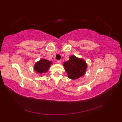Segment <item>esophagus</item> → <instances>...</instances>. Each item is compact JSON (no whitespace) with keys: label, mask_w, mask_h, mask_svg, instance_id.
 <instances>
[{"label":"esophagus","mask_w":122,"mask_h":122,"mask_svg":"<svg viewBox=\"0 0 122 122\" xmlns=\"http://www.w3.org/2000/svg\"><path fill=\"white\" fill-rule=\"evenodd\" d=\"M57 62L58 64H61V60H58V61H57Z\"/></svg>","instance_id":"esophagus-1"}]
</instances>
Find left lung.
<instances>
[{"label":"left lung","mask_w":122,"mask_h":122,"mask_svg":"<svg viewBox=\"0 0 122 122\" xmlns=\"http://www.w3.org/2000/svg\"><path fill=\"white\" fill-rule=\"evenodd\" d=\"M64 66L69 78L74 80L84 75L87 68L86 61L74 55L70 56L69 60L64 62Z\"/></svg>","instance_id":"1"}]
</instances>
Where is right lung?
Wrapping results in <instances>:
<instances>
[{
    "label": "right lung",
    "instance_id": "right-lung-1",
    "mask_svg": "<svg viewBox=\"0 0 122 122\" xmlns=\"http://www.w3.org/2000/svg\"><path fill=\"white\" fill-rule=\"evenodd\" d=\"M52 64V62L51 61L45 60V59H42L35 64L34 69L36 72L40 74L45 73L48 71L50 66Z\"/></svg>",
    "mask_w": 122,
    "mask_h": 122
}]
</instances>
